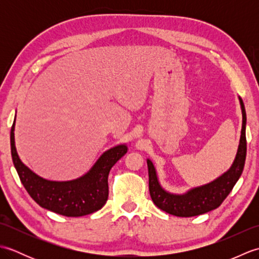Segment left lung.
Returning a JSON list of instances; mask_svg holds the SVG:
<instances>
[{"label":"left lung","instance_id":"obj_1","mask_svg":"<svg viewBox=\"0 0 259 259\" xmlns=\"http://www.w3.org/2000/svg\"><path fill=\"white\" fill-rule=\"evenodd\" d=\"M241 112H243V126H241L240 141L238 151L234 163L227 172L213 180L212 183L197 187L189 190L185 195H172L161 188L157 178L156 169L152 162L148 159V172H149V191L153 203L161 210L177 217H192L205 213L218 208L226 199L229 192L233 190L243 174L246 152V111L244 102L239 98Z\"/></svg>","mask_w":259,"mask_h":259}]
</instances>
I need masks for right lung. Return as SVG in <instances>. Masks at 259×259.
<instances>
[{
    "label": "right lung",
    "mask_w": 259,
    "mask_h": 259,
    "mask_svg": "<svg viewBox=\"0 0 259 259\" xmlns=\"http://www.w3.org/2000/svg\"><path fill=\"white\" fill-rule=\"evenodd\" d=\"M15 122V121H14ZM14 122L11 128V155L22 185L41 207L68 217L95 212L108 200L110 169L126 153L125 145L106 151L88 174L71 181H50L38 177L24 166L14 145Z\"/></svg>",
    "instance_id": "right-lung-1"
}]
</instances>
